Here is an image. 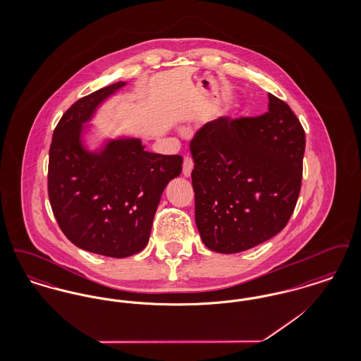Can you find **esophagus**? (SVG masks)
Masks as SVG:
<instances>
[{
  "instance_id": "34e87169",
  "label": "esophagus",
  "mask_w": 361,
  "mask_h": 361,
  "mask_svg": "<svg viewBox=\"0 0 361 361\" xmlns=\"http://www.w3.org/2000/svg\"><path fill=\"white\" fill-rule=\"evenodd\" d=\"M193 159H192V157H189L187 155L185 158H184V162H183V174L185 176V177H189L190 176V173H192V169H193Z\"/></svg>"
}]
</instances>
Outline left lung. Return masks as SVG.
Returning a JSON list of instances; mask_svg holds the SVG:
<instances>
[{
    "label": "left lung",
    "mask_w": 361,
    "mask_h": 361,
    "mask_svg": "<svg viewBox=\"0 0 361 361\" xmlns=\"http://www.w3.org/2000/svg\"><path fill=\"white\" fill-rule=\"evenodd\" d=\"M268 99V112L209 121L190 140L195 221L214 252L240 253L275 237L296 206L305 130L288 104Z\"/></svg>",
    "instance_id": "8db88e82"
}]
</instances>
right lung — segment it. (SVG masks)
<instances>
[{"label": "right lung", "instance_id": "add662e5", "mask_svg": "<svg viewBox=\"0 0 361 361\" xmlns=\"http://www.w3.org/2000/svg\"><path fill=\"white\" fill-rule=\"evenodd\" d=\"M124 82L77 100L52 134L47 189L54 216L75 246L106 257L133 256L150 238L166 184L181 173V155L149 153L139 139H118L102 153L81 145L82 124Z\"/></svg>", "mask_w": 361, "mask_h": 361}]
</instances>
